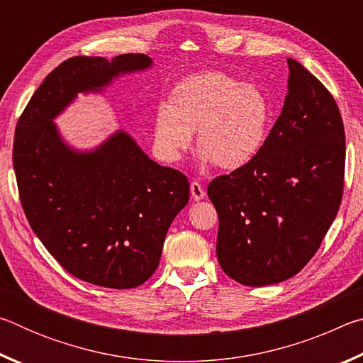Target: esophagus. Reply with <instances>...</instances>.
<instances>
[{
  "instance_id": "esophagus-1",
  "label": "esophagus",
  "mask_w": 363,
  "mask_h": 363,
  "mask_svg": "<svg viewBox=\"0 0 363 363\" xmlns=\"http://www.w3.org/2000/svg\"><path fill=\"white\" fill-rule=\"evenodd\" d=\"M190 194H192V199L194 200H203L205 196H206V192H205V189H203V186H201L200 182H196V181H194L192 184H190Z\"/></svg>"
}]
</instances>
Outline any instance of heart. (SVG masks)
<instances>
[{
    "instance_id": "heart-1",
    "label": "heart",
    "mask_w": 363,
    "mask_h": 363,
    "mask_svg": "<svg viewBox=\"0 0 363 363\" xmlns=\"http://www.w3.org/2000/svg\"><path fill=\"white\" fill-rule=\"evenodd\" d=\"M272 116V102L261 86L223 72H201L169 91L167 106L155 113L153 143L160 158L176 163L196 130L203 162L232 171L259 155Z\"/></svg>"
}]
</instances>
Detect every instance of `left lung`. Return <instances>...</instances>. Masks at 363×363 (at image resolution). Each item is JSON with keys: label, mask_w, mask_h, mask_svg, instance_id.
<instances>
[{"label": "left lung", "mask_w": 363, "mask_h": 363, "mask_svg": "<svg viewBox=\"0 0 363 363\" xmlns=\"http://www.w3.org/2000/svg\"><path fill=\"white\" fill-rule=\"evenodd\" d=\"M288 94L253 162L214 177L219 266L238 284L296 275L320 248L344 189L346 136L333 96L294 59Z\"/></svg>", "instance_id": "1"}]
</instances>
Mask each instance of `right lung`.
I'll return each instance as SVG.
<instances>
[{
	"label": "right lung",
	"mask_w": 363,
	"mask_h": 363,
	"mask_svg": "<svg viewBox=\"0 0 363 363\" xmlns=\"http://www.w3.org/2000/svg\"><path fill=\"white\" fill-rule=\"evenodd\" d=\"M150 65L145 54L64 60L27 104L12 147L21 203L36 237L67 272L116 290L143 285L157 270L169 225L189 201V181L150 160L125 131L96 150H73L52 120L78 93Z\"/></svg>",
	"instance_id": "obj_1"
}]
</instances>
